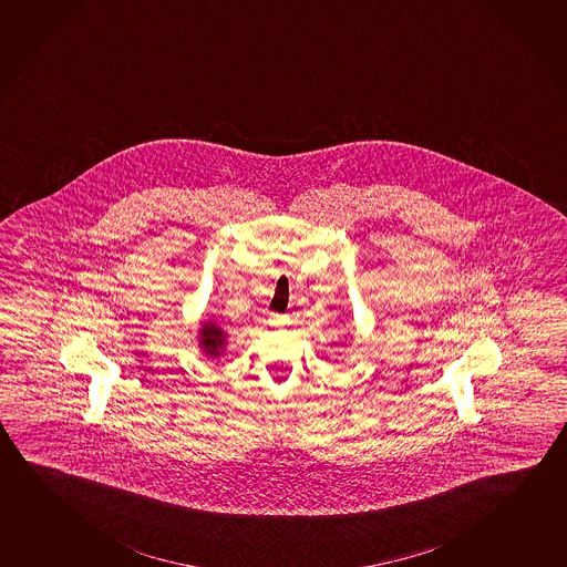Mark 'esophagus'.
Segmentation results:
<instances>
[{"mask_svg":"<svg viewBox=\"0 0 567 567\" xmlns=\"http://www.w3.org/2000/svg\"><path fill=\"white\" fill-rule=\"evenodd\" d=\"M272 323H282V318L280 316H272Z\"/></svg>","mask_w":567,"mask_h":567,"instance_id":"1","label":"esophagus"}]
</instances>
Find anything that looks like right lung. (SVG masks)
Returning a JSON list of instances; mask_svg holds the SVG:
<instances>
[{
  "instance_id": "right-lung-1",
  "label": "right lung",
  "mask_w": 567,
  "mask_h": 567,
  "mask_svg": "<svg viewBox=\"0 0 567 567\" xmlns=\"http://www.w3.org/2000/svg\"><path fill=\"white\" fill-rule=\"evenodd\" d=\"M200 346H203V349H205V353L208 354V357H220L221 349H224V333H221V329L216 326V323H206L205 328H203V331H200Z\"/></svg>"
}]
</instances>
